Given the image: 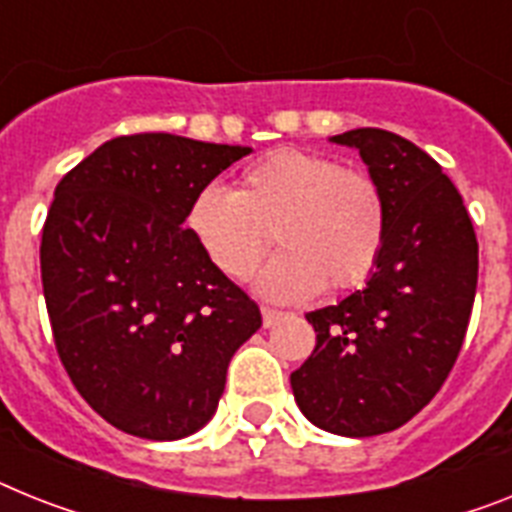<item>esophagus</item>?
I'll use <instances>...</instances> for the list:
<instances>
[{
	"instance_id": "1",
	"label": "esophagus",
	"mask_w": 512,
	"mask_h": 512,
	"mask_svg": "<svg viewBox=\"0 0 512 512\" xmlns=\"http://www.w3.org/2000/svg\"><path fill=\"white\" fill-rule=\"evenodd\" d=\"M282 311H277V308H261V319H264V327H272V324H277L282 319Z\"/></svg>"
}]
</instances>
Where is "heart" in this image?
I'll return each mask as SVG.
<instances>
[{
  "label": "heart",
  "mask_w": 512,
  "mask_h": 512,
  "mask_svg": "<svg viewBox=\"0 0 512 512\" xmlns=\"http://www.w3.org/2000/svg\"><path fill=\"white\" fill-rule=\"evenodd\" d=\"M185 230L219 274L251 280L274 243L282 253L261 274L277 301H303L322 290L369 280L387 243L390 211L369 170L332 156L282 146L251 162L232 190H198Z\"/></svg>",
  "instance_id": "1"
}]
</instances>
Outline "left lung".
Wrapping results in <instances>:
<instances>
[{
	"label": "left lung",
	"instance_id": "obj_1",
	"mask_svg": "<svg viewBox=\"0 0 512 512\" xmlns=\"http://www.w3.org/2000/svg\"><path fill=\"white\" fill-rule=\"evenodd\" d=\"M332 141L369 164L390 230L366 287L306 314L316 348L290 387L324 432L374 437L411 421L453 371L474 308L479 243L453 180L416 143L379 128Z\"/></svg>",
	"mask_w": 512,
	"mask_h": 512
}]
</instances>
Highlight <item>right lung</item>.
<instances>
[{
    "label": "right lung",
    "instance_id": "obj_1",
    "mask_svg": "<svg viewBox=\"0 0 512 512\" xmlns=\"http://www.w3.org/2000/svg\"><path fill=\"white\" fill-rule=\"evenodd\" d=\"M246 154L172 133L120 135L54 190L41 282L59 361L83 400L133 437L198 432L230 358L261 327L256 301L183 227L198 190Z\"/></svg>",
    "mask_w": 512,
    "mask_h": 512
}]
</instances>
